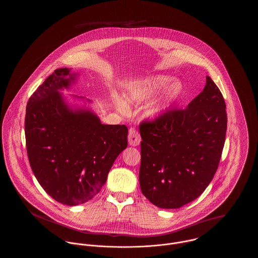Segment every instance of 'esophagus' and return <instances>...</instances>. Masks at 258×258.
<instances>
[{
  "label": "esophagus",
  "mask_w": 258,
  "mask_h": 258,
  "mask_svg": "<svg viewBox=\"0 0 258 258\" xmlns=\"http://www.w3.org/2000/svg\"><path fill=\"white\" fill-rule=\"evenodd\" d=\"M127 140H128V144L131 146H138L141 142V137L139 133L135 130V128H131L128 132V135H127Z\"/></svg>",
  "instance_id": "esophagus-1"
}]
</instances>
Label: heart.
Segmentation results:
<instances>
[{
    "mask_svg": "<svg viewBox=\"0 0 258 258\" xmlns=\"http://www.w3.org/2000/svg\"><path fill=\"white\" fill-rule=\"evenodd\" d=\"M162 91V97L148 106L146 115L151 118L158 116L168 110L174 103H176L184 93V85L181 81L175 80L172 76L164 74H157L146 78L133 80L124 88L123 93V99L130 104H142L155 98ZM116 107L121 112L126 111V106L123 100H116Z\"/></svg>",
    "mask_w": 258,
    "mask_h": 258,
    "instance_id": "heart-1",
    "label": "heart"
}]
</instances>
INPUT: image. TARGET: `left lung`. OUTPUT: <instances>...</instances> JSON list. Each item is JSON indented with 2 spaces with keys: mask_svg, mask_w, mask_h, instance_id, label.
<instances>
[{
  "mask_svg": "<svg viewBox=\"0 0 258 258\" xmlns=\"http://www.w3.org/2000/svg\"><path fill=\"white\" fill-rule=\"evenodd\" d=\"M225 108L220 89L207 76L203 91L185 109H170L140 123L139 184L150 202L181 208L205 190L221 160Z\"/></svg>",
  "mask_w": 258,
  "mask_h": 258,
  "instance_id": "1",
  "label": "left lung"
}]
</instances>
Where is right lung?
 Returning a JSON list of instances; mask_svg holds the SVG:
<instances>
[{
  "instance_id": "add662e5",
  "label": "right lung",
  "mask_w": 258,
  "mask_h": 258,
  "mask_svg": "<svg viewBox=\"0 0 258 258\" xmlns=\"http://www.w3.org/2000/svg\"><path fill=\"white\" fill-rule=\"evenodd\" d=\"M77 75L68 68L56 70L31 96L25 117L27 153L37 182L69 206L98 195L127 146L124 124H103L90 108L67 103L60 91L69 90Z\"/></svg>"
}]
</instances>
